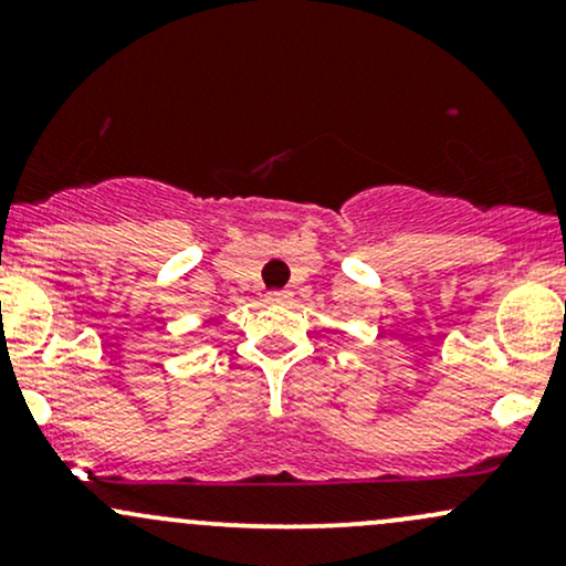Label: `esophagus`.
Masks as SVG:
<instances>
[{"label":"esophagus","instance_id":"34e87169","mask_svg":"<svg viewBox=\"0 0 566 566\" xmlns=\"http://www.w3.org/2000/svg\"><path fill=\"white\" fill-rule=\"evenodd\" d=\"M290 297H292V292H287V290L269 292V303H290Z\"/></svg>","mask_w":566,"mask_h":566}]
</instances>
